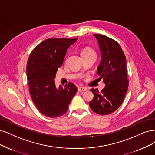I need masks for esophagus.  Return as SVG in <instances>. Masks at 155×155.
<instances>
[{
	"mask_svg": "<svg viewBox=\"0 0 155 155\" xmlns=\"http://www.w3.org/2000/svg\"><path fill=\"white\" fill-rule=\"evenodd\" d=\"M78 90L79 92H84V91H87V88L85 87H78Z\"/></svg>",
	"mask_w": 155,
	"mask_h": 155,
	"instance_id": "34e87169",
	"label": "esophagus"
}]
</instances>
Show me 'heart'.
Wrapping results in <instances>:
<instances>
[{
	"label": "heart",
	"mask_w": 155,
	"mask_h": 155,
	"mask_svg": "<svg viewBox=\"0 0 155 155\" xmlns=\"http://www.w3.org/2000/svg\"><path fill=\"white\" fill-rule=\"evenodd\" d=\"M89 52H94V51H92V49H90V48H86V49H84L83 51H82V54H84V53H89Z\"/></svg>",
	"instance_id": "obj_1"
}]
</instances>
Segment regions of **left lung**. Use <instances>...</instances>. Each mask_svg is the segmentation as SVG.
Here are the masks:
<instances>
[{
  "mask_svg": "<svg viewBox=\"0 0 155 155\" xmlns=\"http://www.w3.org/2000/svg\"><path fill=\"white\" fill-rule=\"evenodd\" d=\"M101 59L97 74L103 79L105 87L99 92L90 89L94 96L90 101V108L99 115H108L119 108L128 88L126 59L121 47L113 39L103 35L95 34Z\"/></svg>",
  "mask_w": 155,
  "mask_h": 155,
  "instance_id": "1",
  "label": "left lung"
}]
</instances>
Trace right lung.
I'll return each instance as SVG.
<instances>
[{
	"label": "right lung",
	"instance_id": "obj_1",
	"mask_svg": "<svg viewBox=\"0 0 155 155\" xmlns=\"http://www.w3.org/2000/svg\"><path fill=\"white\" fill-rule=\"evenodd\" d=\"M78 39H47L37 45L29 57L26 74L32 100L40 113L51 118L65 114L78 91L72 83L63 88L61 85L57 88L54 81L67 49Z\"/></svg>",
	"mask_w": 155,
	"mask_h": 155
}]
</instances>
